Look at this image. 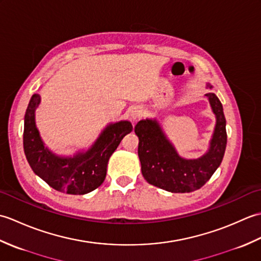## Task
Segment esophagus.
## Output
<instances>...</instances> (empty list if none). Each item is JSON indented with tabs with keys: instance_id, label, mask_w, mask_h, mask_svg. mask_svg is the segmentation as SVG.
Instances as JSON below:
<instances>
[{
	"instance_id": "esophagus-1",
	"label": "esophagus",
	"mask_w": 261,
	"mask_h": 261,
	"mask_svg": "<svg viewBox=\"0 0 261 261\" xmlns=\"http://www.w3.org/2000/svg\"><path fill=\"white\" fill-rule=\"evenodd\" d=\"M131 118H132V120H138V119H140L141 116L143 115V110H142V108H140V107H136V108H134L131 110Z\"/></svg>"
}]
</instances>
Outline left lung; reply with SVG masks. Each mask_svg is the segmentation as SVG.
I'll return each instance as SVG.
<instances>
[{"instance_id": "obj_1", "label": "left lung", "mask_w": 261, "mask_h": 261, "mask_svg": "<svg viewBox=\"0 0 261 261\" xmlns=\"http://www.w3.org/2000/svg\"><path fill=\"white\" fill-rule=\"evenodd\" d=\"M205 96L215 114L216 124L208 151L197 159L181 158L156 120H141L135 126L139 138L141 171L149 184L171 193H190L201 188L222 163L226 147L223 108L214 93Z\"/></svg>"}]
</instances>
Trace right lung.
<instances>
[{"label": "right lung", "mask_w": 261, "mask_h": 261, "mask_svg": "<svg viewBox=\"0 0 261 261\" xmlns=\"http://www.w3.org/2000/svg\"><path fill=\"white\" fill-rule=\"evenodd\" d=\"M40 96L33 94L24 115L23 149L35 174L58 192L83 195L102 185L107 176L109 159L123 137L132 131L129 121L109 124L86 152L74 157H59L43 142L36 126L35 113Z\"/></svg>", "instance_id": "right-lung-1"}]
</instances>
